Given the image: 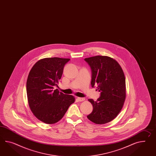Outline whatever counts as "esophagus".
<instances>
[{
  "mask_svg": "<svg viewBox=\"0 0 156 156\" xmlns=\"http://www.w3.org/2000/svg\"><path fill=\"white\" fill-rule=\"evenodd\" d=\"M77 100H78L79 101H84V100H85V99H84V98H78Z\"/></svg>",
  "mask_w": 156,
  "mask_h": 156,
  "instance_id": "1",
  "label": "esophagus"
}]
</instances>
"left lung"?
Here are the masks:
<instances>
[{
	"label": "left lung",
	"mask_w": 156,
	"mask_h": 156,
	"mask_svg": "<svg viewBox=\"0 0 156 156\" xmlns=\"http://www.w3.org/2000/svg\"><path fill=\"white\" fill-rule=\"evenodd\" d=\"M91 69V84L100 96L91 103L93 110L87 118L96 124L112 121L121 110L126 98L125 76L121 66L113 58L96 56L84 58Z\"/></svg>",
	"instance_id": "8db88e82"
}]
</instances>
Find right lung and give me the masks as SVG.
<instances>
[{
    "instance_id": "1",
    "label": "right lung",
    "mask_w": 156,
    "mask_h": 156,
    "mask_svg": "<svg viewBox=\"0 0 156 156\" xmlns=\"http://www.w3.org/2000/svg\"><path fill=\"white\" fill-rule=\"evenodd\" d=\"M69 60L59 57L41 59L34 65L27 77L29 105L35 116L47 124L59 121L75 101L72 95L54 90L61 79L65 65Z\"/></svg>"
}]
</instances>
